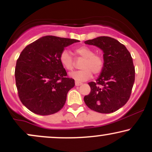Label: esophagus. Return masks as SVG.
Returning <instances> with one entry per match:
<instances>
[{"label": "esophagus", "instance_id": "esophagus-1", "mask_svg": "<svg viewBox=\"0 0 152 152\" xmlns=\"http://www.w3.org/2000/svg\"><path fill=\"white\" fill-rule=\"evenodd\" d=\"M75 85H76V86H81V85H82V83H81V82H78V81H76L75 82Z\"/></svg>", "mask_w": 152, "mask_h": 152}]
</instances>
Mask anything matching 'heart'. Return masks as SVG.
<instances>
[{
  "label": "heart",
  "instance_id": "obj_1",
  "mask_svg": "<svg viewBox=\"0 0 152 152\" xmlns=\"http://www.w3.org/2000/svg\"><path fill=\"white\" fill-rule=\"evenodd\" d=\"M77 58H83L81 62V70L71 73L70 76L76 81H84L94 76H99L104 69V59L98 53H94L92 48L86 46L76 47L74 49ZM59 61L63 67L67 71H72L74 69L75 61L74 57L68 50H64L59 56Z\"/></svg>",
  "mask_w": 152,
  "mask_h": 152
}]
</instances>
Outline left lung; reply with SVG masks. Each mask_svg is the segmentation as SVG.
I'll use <instances>...</instances> for the list:
<instances>
[{
	"instance_id": "left-lung-1",
	"label": "left lung",
	"mask_w": 152,
	"mask_h": 152,
	"mask_svg": "<svg viewBox=\"0 0 152 152\" xmlns=\"http://www.w3.org/2000/svg\"><path fill=\"white\" fill-rule=\"evenodd\" d=\"M104 51V69L96 82L88 83L91 92L84 96L89 109L109 114L124 106L130 98L135 80V67L131 53L124 45L109 36L84 41Z\"/></svg>"
}]
</instances>
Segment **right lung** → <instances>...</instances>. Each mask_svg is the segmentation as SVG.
I'll use <instances>...</instances> for the list:
<instances>
[{
  "label": "right lung",
  "mask_w": 152,
  "mask_h": 152,
  "mask_svg": "<svg viewBox=\"0 0 152 152\" xmlns=\"http://www.w3.org/2000/svg\"><path fill=\"white\" fill-rule=\"evenodd\" d=\"M79 41L47 36L30 43L17 59L15 84L22 104L34 114L50 115L64 107L75 86L59 61L64 48Z\"/></svg>",
  "instance_id": "obj_1"
}]
</instances>
